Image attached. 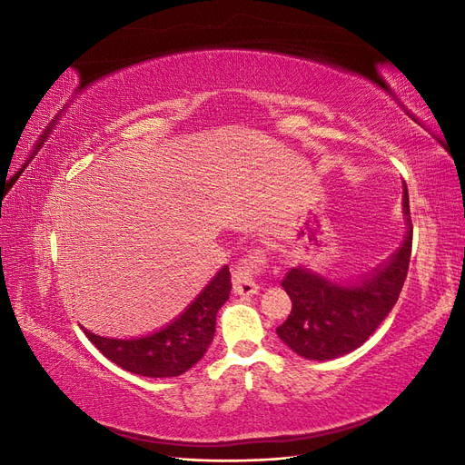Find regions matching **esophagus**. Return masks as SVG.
<instances>
[{"label":"esophagus","instance_id":"1","mask_svg":"<svg viewBox=\"0 0 465 465\" xmlns=\"http://www.w3.org/2000/svg\"><path fill=\"white\" fill-rule=\"evenodd\" d=\"M263 254L262 250L250 252L246 258H242L236 265V272L232 273V291L238 297H252L258 292V275L263 272Z\"/></svg>","mask_w":465,"mask_h":465}]
</instances>
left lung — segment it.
I'll list each match as a JSON object with an SVG mask.
<instances>
[{"label":"left lung","mask_w":465,"mask_h":465,"mask_svg":"<svg viewBox=\"0 0 465 465\" xmlns=\"http://www.w3.org/2000/svg\"><path fill=\"white\" fill-rule=\"evenodd\" d=\"M403 213L407 232L401 246L369 275L335 283L302 265L287 272L281 285L292 308L277 335L294 353L311 361L337 359L361 347L384 322L400 299L410 270L413 227L405 186Z\"/></svg>","instance_id":"obj_1"}]
</instances>
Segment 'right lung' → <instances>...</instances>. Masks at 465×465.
<instances>
[{
	"mask_svg": "<svg viewBox=\"0 0 465 465\" xmlns=\"http://www.w3.org/2000/svg\"><path fill=\"white\" fill-rule=\"evenodd\" d=\"M231 287L229 265H224L176 320L137 340H112L85 328L83 331L106 359L124 371L149 378L180 376L205 355L213 341L217 312L229 301Z\"/></svg>",
	"mask_w": 465,
	"mask_h": 465,
	"instance_id": "obj_1",
	"label": "right lung"
}]
</instances>
